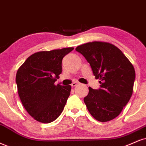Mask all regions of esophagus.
I'll return each mask as SVG.
<instances>
[{"label": "esophagus", "mask_w": 146, "mask_h": 146, "mask_svg": "<svg viewBox=\"0 0 146 146\" xmlns=\"http://www.w3.org/2000/svg\"><path fill=\"white\" fill-rule=\"evenodd\" d=\"M78 84H79L78 82H73V83H72V84H71V86H72V87L76 86L78 85Z\"/></svg>", "instance_id": "obj_1"}]
</instances>
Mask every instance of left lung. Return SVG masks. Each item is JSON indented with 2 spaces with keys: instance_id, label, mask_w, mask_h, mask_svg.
Listing matches in <instances>:
<instances>
[{
  "instance_id": "1",
  "label": "left lung",
  "mask_w": 146,
  "mask_h": 146,
  "mask_svg": "<svg viewBox=\"0 0 146 146\" xmlns=\"http://www.w3.org/2000/svg\"><path fill=\"white\" fill-rule=\"evenodd\" d=\"M75 50L85 57L95 78L100 80L99 88L89 87L84 97L88 110L100 122L113 120L132 96L135 80L133 64L120 49L106 42H90Z\"/></svg>"
}]
</instances>
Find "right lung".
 I'll list each match as a JSON object with an SVG mask.
<instances>
[{
    "mask_svg": "<svg viewBox=\"0 0 146 146\" xmlns=\"http://www.w3.org/2000/svg\"><path fill=\"white\" fill-rule=\"evenodd\" d=\"M73 47L38 52L29 56L17 70L15 82L23 106L35 120L50 123L64 110L71 86L55 85L62 73L63 58Z\"/></svg>",
    "mask_w": 146,
    "mask_h": 146,
    "instance_id": "obj_1",
    "label": "right lung"
}]
</instances>
